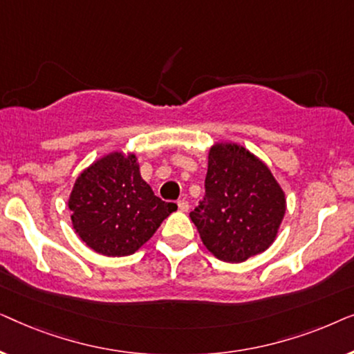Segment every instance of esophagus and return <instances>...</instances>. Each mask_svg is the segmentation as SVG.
Wrapping results in <instances>:
<instances>
[{
	"mask_svg": "<svg viewBox=\"0 0 354 354\" xmlns=\"http://www.w3.org/2000/svg\"><path fill=\"white\" fill-rule=\"evenodd\" d=\"M177 205H178V209L183 211V212H187L188 209H190V205H188L187 200H178Z\"/></svg>",
	"mask_w": 354,
	"mask_h": 354,
	"instance_id": "obj_1",
	"label": "esophagus"
}]
</instances>
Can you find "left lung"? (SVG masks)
Masks as SVG:
<instances>
[{
  "mask_svg": "<svg viewBox=\"0 0 354 354\" xmlns=\"http://www.w3.org/2000/svg\"><path fill=\"white\" fill-rule=\"evenodd\" d=\"M283 214L285 195L263 161L235 143L209 149L205 198L190 217L217 259L243 263L263 253Z\"/></svg>",
  "mask_w": 354,
  "mask_h": 354,
  "instance_id": "1",
  "label": "left lung"
}]
</instances>
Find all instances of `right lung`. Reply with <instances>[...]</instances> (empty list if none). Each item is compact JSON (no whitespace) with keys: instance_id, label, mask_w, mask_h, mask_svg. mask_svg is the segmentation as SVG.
<instances>
[{"instance_id":"1","label":"right lung","mask_w":354,"mask_h":354,"mask_svg":"<svg viewBox=\"0 0 354 354\" xmlns=\"http://www.w3.org/2000/svg\"><path fill=\"white\" fill-rule=\"evenodd\" d=\"M69 209L86 246L104 256H127L151 239L177 205L154 195L140 176L135 154L115 151L80 174Z\"/></svg>"}]
</instances>
